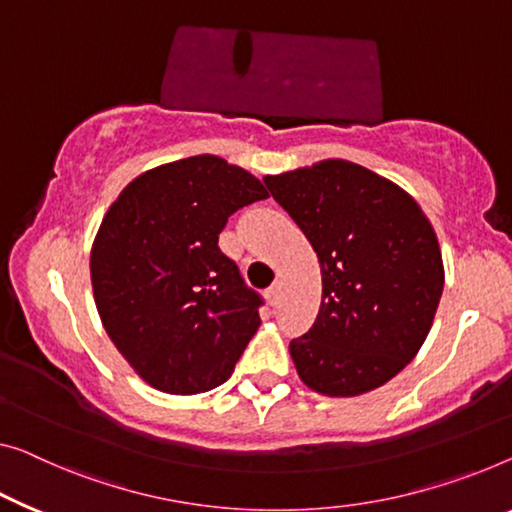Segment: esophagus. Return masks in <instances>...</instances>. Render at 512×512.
Returning a JSON list of instances; mask_svg holds the SVG:
<instances>
[{
  "mask_svg": "<svg viewBox=\"0 0 512 512\" xmlns=\"http://www.w3.org/2000/svg\"><path fill=\"white\" fill-rule=\"evenodd\" d=\"M266 299H269V303L276 308L280 301V282H273V285L269 287V292H266Z\"/></svg>",
  "mask_w": 512,
  "mask_h": 512,
  "instance_id": "34e87169",
  "label": "esophagus"
}]
</instances>
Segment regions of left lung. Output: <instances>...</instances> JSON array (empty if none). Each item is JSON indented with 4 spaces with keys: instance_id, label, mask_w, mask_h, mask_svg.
I'll use <instances>...</instances> for the list:
<instances>
[{
    "instance_id": "8db88e82",
    "label": "left lung",
    "mask_w": 512,
    "mask_h": 512,
    "mask_svg": "<svg viewBox=\"0 0 512 512\" xmlns=\"http://www.w3.org/2000/svg\"><path fill=\"white\" fill-rule=\"evenodd\" d=\"M264 183L322 266L319 315L289 342L299 377L331 398L386 384L421 349L444 292L430 220L402 188L349 160Z\"/></svg>"
}]
</instances>
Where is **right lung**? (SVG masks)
Listing matches in <instances>:
<instances>
[{
	"instance_id": "obj_1",
	"label": "right lung",
	"mask_w": 512,
	"mask_h": 512,
	"mask_svg": "<svg viewBox=\"0 0 512 512\" xmlns=\"http://www.w3.org/2000/svg\"><path fill=\"white\" fill-rule=\"evenodd\" d=\"M266 197L253 174L204 154L144 172L103 218L91 250L98 315L158 391L220 386L255 335L264 299L218 236L234 211Z\"/></svg>"
}]
</instances>
